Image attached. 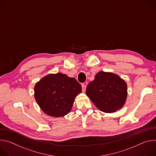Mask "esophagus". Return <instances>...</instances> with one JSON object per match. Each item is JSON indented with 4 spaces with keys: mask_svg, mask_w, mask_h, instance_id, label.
<instances>
[{
    "mask_svg": "<svg viewBox=\"0 0 156 156\" xmlns=\"http://www.w3.org/2000/svg\"><path fill=\"white\" fill-rule=\"evenodd\" d=\"M85 90H86V85H85L84 84H82V92H85Z\"/></svg>",
    "mask_w": 156,
    "mask_h": 156,
    "instance_id": "34e87169",
    "label": "esophagus"
}]
</instances>
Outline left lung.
Here are the masks:
<instances>
[{"mask_svg":"<svg viewBox=\"0 0 156 156\" xmlns=\"http://www.w3.org/2000/svg\"><path fill=\"white\" fill-rule=\"evenodd\" d=\"M85 92L100 111L113 113L125 105L128 95L127 84L117 74L100 71L88 84Z\"/></svg>","mask_w":156,"mask_h":156,"instance_id":"8db88e82","label":"left lung"}]
</instances>
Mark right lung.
Masks as SVG:
<instances>
[{
  "mask_svg": "<svg viewBox=\"0 0 156 156\" xmlns=\"http://www.w3.org/2000/svg\"><path fill=\"white\" fill-rule=\"evenodd\" d=\"M34 89V98L40 108L53 117L64 116L70 112L75 98L82 92L80 84L74 78L60 73L43 77Z\"/></svg>",
  "mask_w": 156,
  "mask_h": 156,
  "instance_id": "right-lung-1",
  "label": "right lung"
}]
</instances>
